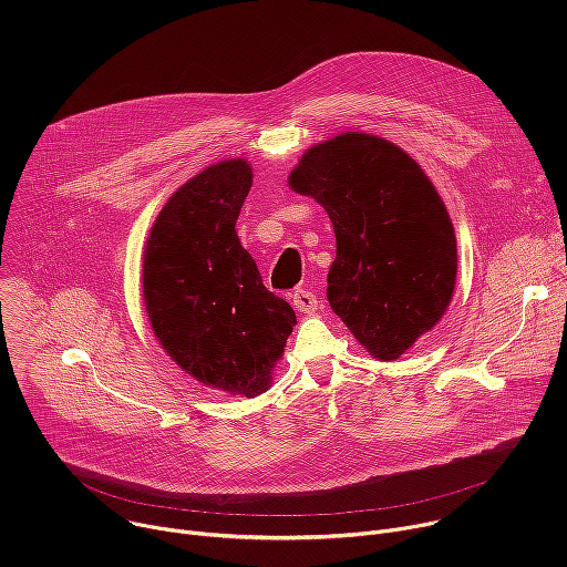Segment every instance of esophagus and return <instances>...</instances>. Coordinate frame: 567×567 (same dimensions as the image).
<instances>
[{
    "label": "esophagus",
    "mask_w": 567,
    "mask_h": 567,
    "mask_svg": "<svg viewBox=\"0 0 567 567\" xmlns=\"http://www.w3.org/2000/svg\"><path fill=\"white\" fill-rule=\"evenodd\" d=\"M291 298H293V305L300 313H313L318 309V298L311 291L298 289V291H293Z\"/></svg>",
    "instance_id": "esophagus-1"
}]
</instances>
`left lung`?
I'll return each mask as SVG.
<instances>
[{"label": "left lung", "instance_id": "8db88e82", "mask_svg": "<svg viewBox=\"0 0 567 567\" xmlns=\"http://www.w3.org/2000/svg\"><path fill=\"white\" fill-rule=\"evenodd\" d=\"M289 188L332 219V309L372 359H399L437 326L455 289V230L433 182L392 141L343 132L298 158Z\"/></svg>", "mask_w": 567, "mask_h": 567}]
</instances>
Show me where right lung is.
<instances>
[{"instance_id": "add662e5", "label": "right lung", "mask_w": 567, "mask_h": 567, "mask_svg": "<svg viewBox=\"0 0 567 567\" xmlns=\"http://www.w3.org/2000/svg\"><path fill=\"white\" fill-rule=\"evenodd\" d=\"M254 184L247 158H224L179 186L143 251V305L166 354L199 383L258 396L296 326L265 285L235 221Z\"/></svg>"}]
</instances>
